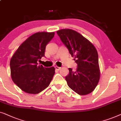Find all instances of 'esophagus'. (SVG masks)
<instances>
[{
    "label": "esophagus",
    "mask_w": 121,
    "mask_h": 121,
    "mask_svg": "<svg viewBox=\"0 0 121 121\" xmlns=\"http://www.w3.org/2000/svg\"><path fill=\"white\" fill-rule=\"evenodd\" d=\"M55 69L56 70H57V71H59V70H60V69L61 67H58V66H55Z\"/></svg>",
    "instance_id": "34e87169"
}]
</instances>
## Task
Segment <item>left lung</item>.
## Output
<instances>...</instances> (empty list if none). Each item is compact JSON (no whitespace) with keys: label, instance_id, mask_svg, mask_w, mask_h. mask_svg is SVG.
<instances>
[{"label":"left lung","instance_id":"obj_1","mask_svg":"<svg viewBox=\"0 0 121 121\" xmlns=\"http://www.w3.org/2000/svg\"><path fill=\"white\" fill-rule=\"evenodd\" d=\"M57 35L77 64L75 71L69 68L65 77L67 85L78 94H89L100 79L98 54L94 45L82 35L71 29L57 30Z\"/></svg>","mask_w":121,"mask_h":121}]
</instances>
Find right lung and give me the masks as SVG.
I'll return each mask as SVG.
<instances>
[{"label": "right lung", "mask_w": 121, "mask_h": 121, "mask_svg": "<svg viewBox=\"0 0 121 121\" xmlns=\"http://www.w3.org/2000/svg\"><path fill=\"white\" fill-rule=\"evenodd\" d=\"M54 32H37L21 44L10 62L13 82L28 94H38L46 89L55 74L54 67L47 68L37 63L44 56L46 45Z\"/></svg>", "instance_id": "add662e5"}]
</instances>
